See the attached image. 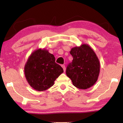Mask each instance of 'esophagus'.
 <instances>
[{"label": "esophagus", "instance_id": "esophagus-1", "mask_svg": "<svg viewBox=\"0 0 123 123\" xmlns=\"http://www.w3.org/2000/svg\"><path fill=\"white\" fill-rule=\"evenodd\" d=\"M62 68H63L64 71L65 72V69H66V68H65V65H62Z\"/></svg>", "mask_w": 123, "mask_h": 123}]
</instances>
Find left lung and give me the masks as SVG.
<instances>
[{
	"label": "left lung",
	"mask_w": 123,
	"mask_h": 123,
	"mask_svg": "<svg viewBox=\"0 0 123 123\" xmlns=\"http://www.w3.org/2000/svg\"><path fill=\"white\" fill-rule=\"evenodd\" d=\"M70 54L73 60L67 67V75L77 88L86 90L95 85L100 70L98 58L87 44L73 48Z\"/></svg>",
	"instance_id": "8db88e82"
}]
</instances>
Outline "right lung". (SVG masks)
Returning <instances> with one entry per match:
<instances>
[{
    "mask_svg": "<svg viewBox=\"0 0 123 123\" xmlns=\"http://www.w3.org/2000/svg\"><path fill=\"white\" fill-rule=\"evenodd\" d=\"M63 72L62 67L55 63L54 55L46 49H39L33 51L25 65L27 81L38 91L53 86L56 79Z\"/></svg>",
    "mask_w": 123,
    "mask_h": 123,
    "instance_id": "1",
    "label": "right lung"
}]
</instances>
